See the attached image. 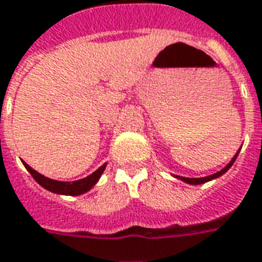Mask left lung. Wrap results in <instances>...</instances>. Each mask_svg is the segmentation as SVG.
<instances>
[{
    "mask_svg": "<svg viewBox=\"0 0 262 262\" xmlns=\"http://www.w3.org/2000/svg\"><path fill=\"white\" fill-rule=\"evenodd\" d=\"M237 154H239V152H237ZM237 154H236V156L233 157V160L230 161L229 164L225 166L224 169L220 170V172H216V173H214V175L205 176V178H182V176H179V179H182V180H183V182H186V183H190V185H200V183H205V182H208V180L215 179V178H218V176L224 175L225 172L229 169L230 166L233 165V162H234V160H236V157H237Z\"/></svg>",
    "mask_w": 262,
    "mask_h": 262,
    "instance_id": "obj_1",
    "label": "left lung"
}]
</instances>
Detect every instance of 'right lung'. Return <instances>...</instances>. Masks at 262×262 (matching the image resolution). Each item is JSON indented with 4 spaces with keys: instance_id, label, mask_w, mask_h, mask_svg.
I'll use <instances>...</instances> for the list:
<instances>
[{
    "instance_id": "add662e5",
    "label": "right lung",
    "mask_w": 262,
    "mask_h": 262,
    "mask_svg": "<svg viewBox=\"0 0 262 262\" xmlns=\"http://www.w3.org/2000/svg\"><path fill=\"white\" fill-rule=\"evenodd\" d=\"M23 165L26 166V169L30 172V175L34 178V180L37 182L38 185L42 186L44 189L52 191V193H58V194H68V195H79L86 193L87 190H90L93 186L96 185L97 180L100 179V176L102 175V172L105 169V165H102L101 168H98L96 172H93L92 175L87 176L84 179L76 180V182H58V180L48 179L46 176L40 175L38 172L32 169L28 164L23 162Z\"/></svg>"
}]
</instances>
